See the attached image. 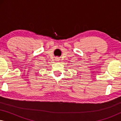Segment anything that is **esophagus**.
<instances>
[{
	"label": "esophagus",
	"mask_w": 121,
	"mask_h": 121,
	"mask_svg": "<svg viewBox=\"0 0 121 121\" xmlns=\"http://www.w3.org/2000/svg\"><path fill=\"white\" fill-rule=\"evenodd\" d=\"M56 59H57V60H59V58H56Z\"/></svg>",
	"instance_id": "1"
}]
</instances>
